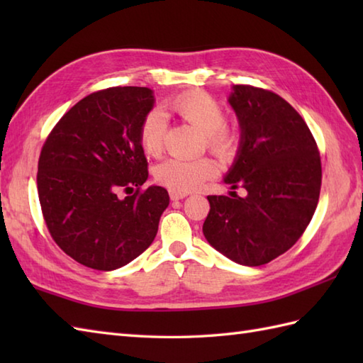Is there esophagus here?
I'll return each instance as SVG.
<instances>
[{
    "mask_svg": "<svg viewBox=\"0 0 363 363\" xmlns=\"http://www.w3.org/2000/svg\"><path fill=\"white\" fill-rule=\"evenodd\" d=\"M168 194H169V198H172L173 201H176V199H182V198L187 196V194H182V191H176V190H169Z\"/></svg>",
    "mask_w": 363,
    "mask_h": 363,
    "instance_id": "34e87169",
    "label": "esophagus"
}]
</instances>
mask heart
Listing matches in <instances>:
<instances>
[{
	"label": "heart",
	"instance_id": "obj_1",
	"mask_svg": "<svg viewBox=\"0 0 363 363\" xmlns=\"http://www.w3.org/2000/svg\"><path fill=\"white\" fill-rule=\"evenodd\" d=\"M173 111L189 125L199 129L204 135V146L223 159L233 157L238 148L237 130L225 125L226 112L212 95L201 90L187 91L176 96ZM167 118L154 109L145 115L138 129V142L151 157H159L165 146ZM217 173V164L211 157L195 160L167 159L154 168V177L169 190L187 194Z\"/></svg>",
	"mask_w": 363,
	"mask_h": 363
}]
</instances>
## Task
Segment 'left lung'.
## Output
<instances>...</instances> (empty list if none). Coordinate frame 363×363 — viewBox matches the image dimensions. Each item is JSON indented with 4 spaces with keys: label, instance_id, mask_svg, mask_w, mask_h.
<instances>
[{
    "label": "left lung",
    "instance_id": "8db88e82",
    "mask_svg": "<svg viewBox=\"0 0 363 363\" xmlns=\"http://www.w3.org/2000/svg\"><path fill=\"white\" fill-rule=\"evenodd\" d=\"M242 129L240 148L225 177L230 196H207L203 233L237 264L259 267L289 251L317 209L321 160L303 117L272 90L238 84L229 96Z\"/></svg>",
    "mask_w": 363,
    "mask_h": 363
}]
</instances>
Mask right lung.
Returning a JSON list of instances; mask_svg holds the SVG:
<instances>
[{
	"label": "right lung",
	"mask_w": 363,
	"mask_h": 363,
	"mask_svg": "<svg viewBox=\"0 0 363 363\" xmlns=\"http://www.w3.org/2000/svg\"><path fill=\"white\" fill-rule=\"evenodd\" d=\"M152 104L148 87L94 91L57 121L42 146L37 190L46 228L81 265L117 269L157 234L169 196L164 187L142 189L148 162L138 142Z\"/></svg>",
	"instance_id": "right-lung-1"
}]
</instances>
